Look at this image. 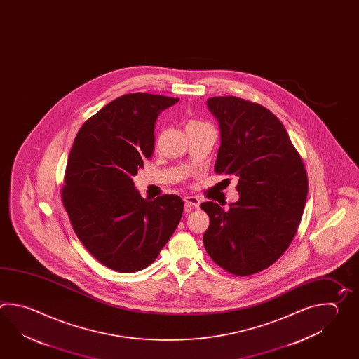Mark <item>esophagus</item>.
<instances>
[{
	"label": "esophagus",
	"instance_id": "1",
	"mask_svg": "<svg viewBox=\"0 0 359 359\" xmlns=\"http://www.w3.org/2000/svg\"><path fill=\"white\" fill-rule=\"evenodd\" d=\"M184 202H185V205H188V207H193V208H198L199 205H201V201L198 199L197 197H193V196H187V197L184 198Z\"/></svg>",
	"mask_w": 359,
	"mask_h": 359
}]
</instances>
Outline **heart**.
Instances as JSON below:
<instances>
[{"instance_id": "heart-1", "label": "heart", "mask_w": 359, "mask_h": 359, "mask_svg": "<svg viewBox=\"0 0 359 359\" xmlns=\"http://www.w3.org/2000/svg\"><path fill=\"white\" fill-rule=\"evenodd\" d=\"M191 123H198V121H191Z\"/></svg>"}]
</instances>
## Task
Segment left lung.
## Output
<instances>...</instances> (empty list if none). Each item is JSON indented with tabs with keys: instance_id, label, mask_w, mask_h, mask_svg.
<instances>
[{
	"instance_id": "1",
	"label": "left lung",
	"mask_w": 359,
	"mask_h": 359,
	"mask_svg": "<svg viewBox=\"0 0 359 359\" xmlns=\"http://www.w3.org/2000/svg\"><path fill=\"white\" fill-rule=\"evenodd\" d=\"M207 106L221 132L215 172L238 176L241 197L229 211L201 203L210 216L203 243L221 269L248 276L276 262L293 241L307 199V172L284 125L264 106L233 95L211 97Z\"/></svg>"
}]
</instances>
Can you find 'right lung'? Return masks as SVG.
Returning a JSON list of instances; mask_svg holds the SVG:
<instances>
[{"label": "right lung", "instance_id": "1", "mask_svg": "<svg viewBox=\"0 0 359 359\" xmlns=\"http://www.w3.org/2000/svg\"><path fill=\"white\" fill-rule=\"evenodd\" d=\"M179 98L124 95L81 125L66 165L61 198L74 231L97 261L129 273L148 267L174 234L184 202L140 197L133 176L151 158L154 123Z\"/></svg>", "mask_w": 359, "mask_h": 359}]
</instances>
